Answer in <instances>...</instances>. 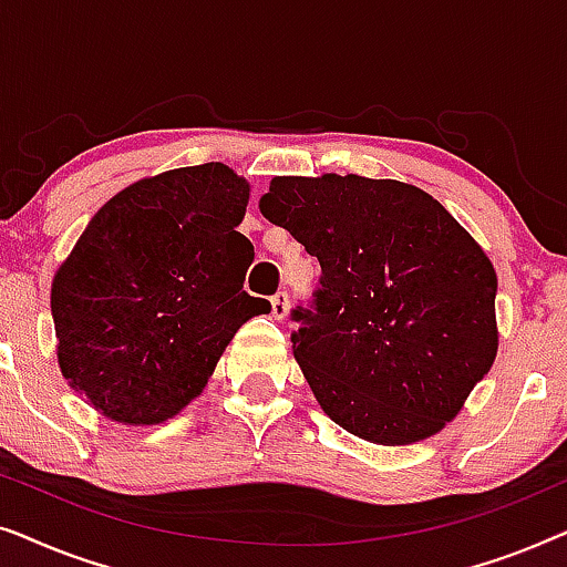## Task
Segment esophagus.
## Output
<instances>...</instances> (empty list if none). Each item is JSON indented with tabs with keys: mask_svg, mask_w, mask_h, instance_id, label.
<instances>
[{
	"mask_svg": "<svg viewBox=\"0 0 567 567\" xmlns=\"http://www.w3.org/2000/svg\"><path fill=\"white\" fill-rule=\"evenodd\" d=\"M286 312H289V293L278 291L276 297H270V315H274L276 320H284Z\"/></svg>",
	"mask_w": 567,
	"mask_h": 567,
	"instance_id": "34e87169",
	"label": "esophagus"
}]
</instances>
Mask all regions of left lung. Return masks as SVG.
I'll list each match as a JSON object with an SVG mask.
<instances>
[{"label":"left lung","mask_w":567,"mask_h":567,"mask_svg":"<svg viewBox=\"0 0 567 567\" xmlns=\"http://www.w3.org/2000/svg\"><path fill=\"white\" fill-rule=\"evenodd\" d=\"M260 214L320 260L291 343L324 413L384 446L444 429L498 351L483 247L425 190L361 175L274 177Z\"/></svg>","instance_id":"left-lung-1"}]
</instances>
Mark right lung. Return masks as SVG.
<instances>
[{"label": "right lung", "mask_w": 567, "mask_h": 567, "mask_svg": "<svg viewBox=\"0 0 567 567\" xmlns=\"http://www.w3.org/2000/svg\"><path fill=\"white\" fill-rule=\"evenodd\" d=\"M250 188L221 162L169 169L92 216L51 289L61 374L107 417L152 425L198 398L239 324Z\"/></svg>", "instance_id": "add662e5"}]
</instances>
